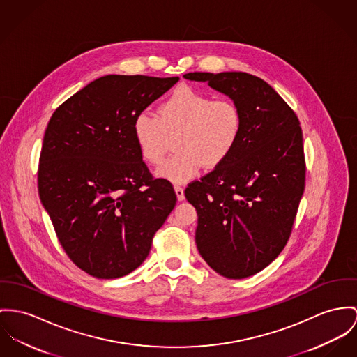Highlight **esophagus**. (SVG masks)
<instances>
[{"label": "esophagus", "mask_w": 357, "mask_h": 357, "mask_svg": "<svg viewBox=\"0 0 357 357\" xmlns=\"http://www.w3.org/2000/svg\"><path fill=\"white\" fill-rule=\"evenodd\" d=\"M174 189H175V192H176V197H178V201H183L185 199V190H183V188H181V186H174Z\"/></svg>", "instance_id": "1"}]
</instances>
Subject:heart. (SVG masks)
Instances as JSON below:
<instances>
[{"instance_id":"b5f03b06","label":"heart","mask_w":357,"mask_h":357,"mask_svg":"<svg viewBox=\"0 0 357 357\" xmlns=\"http://www.w3.org/2000/svg\"><path fill=\"white\" fill-rule=\"evenodd\" d=\"M243 129L241 107L229 99L192 88L174 91L159 106L158 115L139 112L133 121V136L141 158L149 165L165 159L168 137L178 151L159 167L158 175L185 183L202 168L221 165L238 144Z\"/></svg>"}]
</instances>
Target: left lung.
I'll use <instances>...</instances> for the list:
<instances>
[{
  "label": "left lung",
  "mask_w": 357,
  "mask_h": 357,
  "mask_svg": "<svg viewBox=\"0 0 357 357\" xmlns=\"http://www.w3.org/2000/svg\"><path fill=\"white\" fill-rule=\"evenodd\" d=\"M228 95L243 129L229 156L189 183L198 215L195 243L219 275L246 278L265 269L287 245L305 185L301 122L262 79L245 72L186 73Z\"/></svg>",
  "instance_id": "obj_1"
}]
</instances>
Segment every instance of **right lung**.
<instances>
[{"label":"right lung","mask_w":357,"mask_h":357,"mask_svg":"<svg viewBox=\"0 0 357 357\" xmlns=\"http://www.w3.org/2000/svg\"><path fill=\"white\" fill-rule=\"evenodd\" d=\"M179 77L109 75L53 112L38 167V190L70 261L96 278L129 275L148 257L176 204L155 178L133 136V121Z\"/></svg>","instance_id":"obj_1"}]
</instances>
